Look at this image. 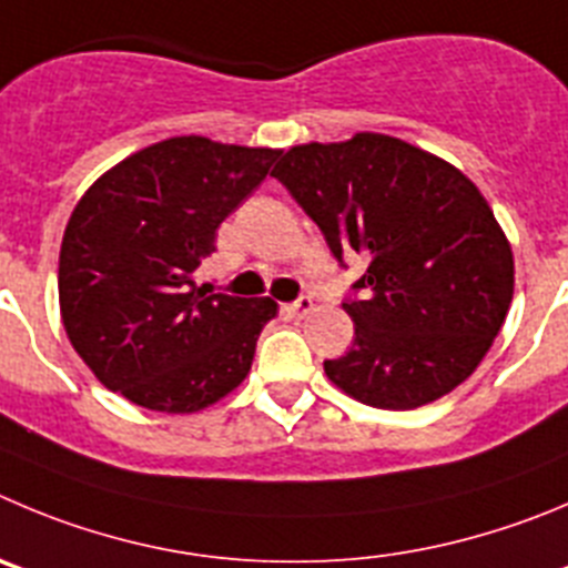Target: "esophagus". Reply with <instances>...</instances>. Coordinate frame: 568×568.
I'll use <instances>...</instances> for the list:
<instances>
[{"label":"esophagus","instance_id":"34e87169","mask_svg":"<svg viewBox=\"0 0 568 568\" xmlns=\"http://www.w3.org/2000/svg\"><path fill=\"white\" fill-rule=\"evenodd\" d=\"M285 311H288L291 316H308L311 311H314V300L311 296H300V300H294L291 305H285Z\"/></svg>","mask_w":568,"mask_h":568}]
</instances>
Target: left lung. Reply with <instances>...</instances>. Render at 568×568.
<instances>
[{"label":"left lung","mask_w":568,"mask_h":568,"mask_svg":"<svg viewBox=\"0 0 568 568\" xmlns=\"http://www.w3.org/2000/svg\"><path fill=\"white\" fill-rule=\"evenodd\" d=\"M274 179L333 257H369L344 300L356 336L325 373L375 409H417L457 389L499 336L513 302V248L490 204L454 164L386 134L308 142Z\"/></svg>","instance_id":"8db88e82"}]
</instances>
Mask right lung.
Instances as JSON below:
<instances>
[{
	"mask_svg": "<svg viewBox=\"0 0 568 568\" xmlns=\"http://www.w3.org/2000/svg\"><path fill=\"white\" fill-rule=\"evenodd\" d=\"M277 156L171 136L81 195L63 230L58 302L69 342L105 389L142 409L190 415L241 386L277 302L206 294L193 272Z\"/></svg>",
	"mask_w": 568,
	"mask_h": 568,
	"instance_id": "add662e5",
	"label": "right lung"
}]
</instances>
